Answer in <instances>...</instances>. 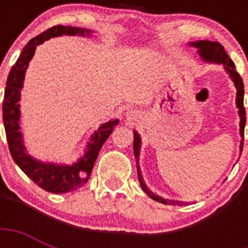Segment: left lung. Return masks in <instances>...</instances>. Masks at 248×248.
Here are the masks:
<instances>
[{
  "instance_id": "obj_1",
  "label": "left lung",
  "mask_w": 248,
  "mask_h": 248,
  "mask_svg": "<svg viewBox=\"0 0 248 248\" xmlns=\"http://www.w3.org/2000/svg\"><path fill=\"white\" fill-rule=\"evenodd\" d=\"M192 46H196L198 48V52L200 55L203 58L206 62H214V63H221L224 64V67L229 72L232 79L234 81V85L237 87V107L239 108V116H241V135H245V126H246V110H245V107H243V93H245V86H243V81L241 78V76L235 69L234 63L232 62V59L228 56L227 51L224 50V47L219 42H211V41H198V42H194V44H190ZM139 148H140V136L138 135V132H134V152H135V157L139 155ZM242 148V147H241ZM138 173H139V170H138ZM139 180L141 188L144 189V192L147 193L148 196L151 197L152 200L157 201V202H161L163 204H176L179 202H172V201L163 200L161 197L155 196L153 193L149 192L148 188L145 186V184L143 183V179L140 177L139 173Z\"/></svg>"
}]
</instances>
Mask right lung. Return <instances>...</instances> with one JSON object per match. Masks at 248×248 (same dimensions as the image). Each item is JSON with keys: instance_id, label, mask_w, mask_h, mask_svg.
<instances>
[{"instance_id": "obj_1", "label": "right lung", "mask_w": 248, "mask_h": 248, "mask_svg": "<svg viewBox=\"0 0 248 248\" xmlns=\"http://www.w3.org/2000/svg\"><path fill=\"white\" fill-rule=\"evenodd\" d=\"M85 32L89 33L90 31L77 28V27L55 25L32 38L23 48L19 59L11 68L7 81H6L2 116H3V124H5L10 155L15 163L23 170V172L32 179L33 183H36L40 188L50 193H67L83 186L89 180L103 144L113 132V128L118 124V120H113L97 128V131L93 134V139L90 141L89 149L86 152L85 157L72 166H55L50 163L46 165V163H41L33 159L25 153L23 140H21V132L19 131L20 110H19L17 101L20 99V90L23 87L25 69L34 55L37 45L42 44L44 41L51 37L63 36V34L85 36Z\"/></svg>"}]
</instances>
